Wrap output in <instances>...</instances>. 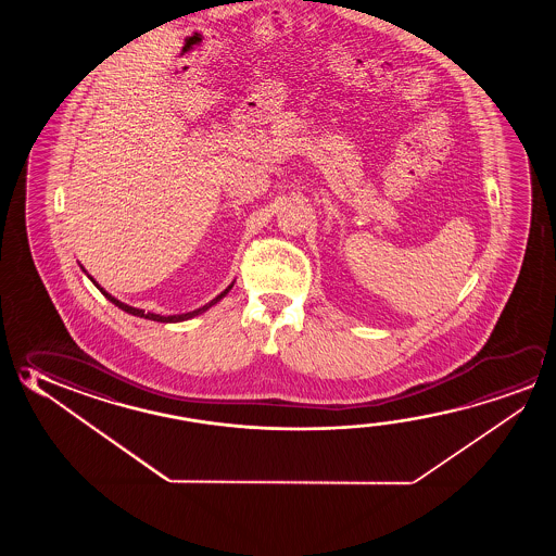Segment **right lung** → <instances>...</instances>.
Instances as JSON below:
<instances>
[{
  "instance_id": "obj_1",
  "label": "right lung",
  "mask_w": 556,
  "mask_h": 556,
  "mask_svg": "<svg viewBox=\"0 0 556 556\" xmlns=\"http://www.w3.org/2000/svg\"><path fill=\"white\" fill-rule=\"evenodd\" d=\"M81 269L83 271H85V267H83V265ZM85 274H87V271H85ZM87 277L91 279L92 285H94V287H97V289H99V291H101L102 294H104V296H106V299H109V301L112 302V304H114V306H118V308L124 309V312H128V314H131V316H137V318L153 319V321H163V324H176V321H186V319H191L195 318V316H200V314H203V312H207V309H210L211 306H215L217 302L223 301V299L227 296L228 291H230V289L235 287V281L230 282V285H228L225 291L220 292V294H217V296H215L213 301L207 302V304H205V306H201V308L191 309V312H186V314H173V316H161V314H153V312H146V309L134 308V306H129V304H126V302H122L118 301V299H114V296H112L110 292L104 291L101 285H99V282L92 279L91 275L87 274Z\"/></svg>"
}]
</instances>
